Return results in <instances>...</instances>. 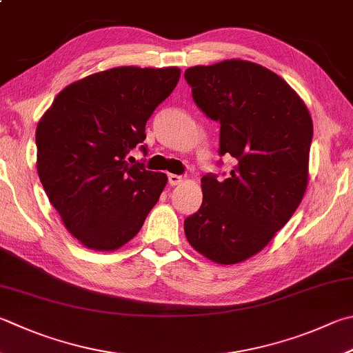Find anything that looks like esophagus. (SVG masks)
<instances>
[{"instance_id":"34e87169","label":"esophagus","mask_w":353,"mask_h":353,"mask_svg":"<svg viewBox=\"0 0 353 353\" xmlns=\"http://www.w3.org/2000/svg\"><path fill=\"white\" fill-rule=\"evenodd\" d=\"M183 182V177L182 176H177V174H168V183L171 187H174V185H179Z\"/></svg>"}]
</instances>
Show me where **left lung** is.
<instances>
[{"label": "left lung", "instance_id": "8db88e82", "mask_svg": "<svg viewBox=\"0 0 353 353\" xmlns=\"http://www.w3.org/2000/svg\"><path fill=\"white\" fill-rule=\"evenodd\" d=\"M185 79L196 105L221 123V156L238 160L223 181L201 179L202 205L185 219V236L216 264H239L264 250L303 201L310 112L285 80L253 61L188 68Z\"/></svg>", "mask_w": 353, "mask_h": 353}]
</instances>
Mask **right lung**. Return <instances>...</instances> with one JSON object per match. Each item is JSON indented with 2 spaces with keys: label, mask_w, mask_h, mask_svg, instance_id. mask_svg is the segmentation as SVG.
Instances as JSON below:
<instances>
[{
  "label": "right lung",
  "mask_w": 353,
  "mask_h": 353,
  "mask_svg": "<svg viewBox=\"0 0 353 353\" xmlns=\"http://www.w3.org/2000/svg\"><path fill=\"white\" fill-rule=\"evenodd\" d=\"M179 79L176 66L101 70L70 83L38 121V177L68 232L86 248L123 247L157 203L168 177L126 157L146 139V120Z\"/></svg>",
  "instance_id": "1"
}]
</instances>
